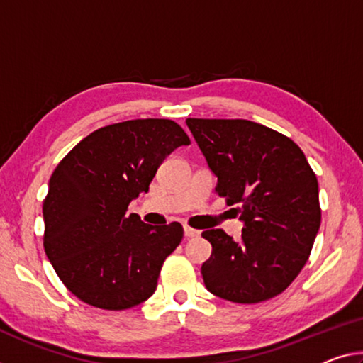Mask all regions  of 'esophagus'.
Here are the masks:
<instances>
[{"mask_svg": "<svg viewBox=\"0 0 363 363\" xmlns=\"http://www.w3.org/2000/svg\"><path fill=\"white\" fill-rule=\"evenodd\" d=\"M198 235H199V230H196V228H191L189 225H185V237L186 238H193Z\"/></svg>", "mask_w": 363, "mask_h": 363, "instance_id": "esophagus-1", "label": "esophagus"}]
</instances>
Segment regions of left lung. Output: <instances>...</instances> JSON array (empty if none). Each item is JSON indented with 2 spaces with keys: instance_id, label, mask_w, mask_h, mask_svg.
I'll return each instance as SVG.
<instances>
[{
  "instance_id": "1",
  "label": "left lung",
  "mask_w": 363,
  "mask_h": 363,
  "mask_svg": "<svg viewBox=\"0 0 363 363\" xmlns=\"http://www.w3.org/2000/svg\"><path fill=\"white\" fill-rule=\"evenodd\" d=\"M216 193L245 222L235 242L222 228L203 237L213 255L201 274L211 294L235 303H259L282 294L302 271L321 224L315 172L297 144L248 120L188 118Z\"/></svg>"
}]
</instances>
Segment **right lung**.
I'll list each match as a JSON object with an SVG mask.
<instances>
[{
	"label": "right lung",
	"instance_id": "right-lung-1",
	"mask_svg": "<svg viewBox=\"0 0 363 363\" xmlns=\"http://www.w3.org/2000/svg\"><path fill=\"white\" fill-rule=\"evenodd\" d=\"M189 138L172 120H128L96 130L57 165L43 199V248L61 282L84 303L126 310L155 292L178 222L149 225L126 214L159 165Z\"/></svg>",
	"mask_w": 363,
	"mask_h": 363
}]
</instances>
